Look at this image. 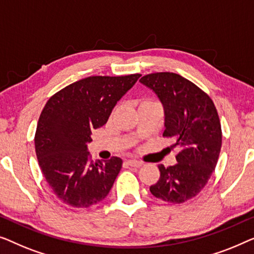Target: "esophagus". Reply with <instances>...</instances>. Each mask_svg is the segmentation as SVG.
<instances>
[{"mask_svg":"<svg viewBox=\"0 0 254 254\" xmlns=\"http://www.w3.org/2000/svg\"><path fill=\"white\" fill-rule=\"evenodd\" d=\"M126 163L130 167H141L142 166V162L137 161V160H127Z\"/></svg>","mask_w":254,"mask_h":254,"instance_id":"1","label":"esophagus"}]
</instances>
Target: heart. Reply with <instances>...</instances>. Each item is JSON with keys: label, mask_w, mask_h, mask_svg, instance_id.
Here are the masks:
<instances>
[{"label": "heart", "mask_w": 254, "mask_h": 254, "mask_svg": "<svg viewBox=\"0 0 254 254\" xmlns=\"http://www.w3.org/2000/svg\"><path fill=\"white\" fill-rule=\"evenodd\" d=\"M142 102H145V101H142Z\"/></svg>", "instance_id": "1"}]
</instances>
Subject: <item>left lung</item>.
Instances as JSON below:
<instances>
[{
    "label": "left lung",
    "mask_w": 254,
    "mask_h": 254,
    "mask_svg": "<svg viewBox=\"0 0 254 254\" xmlns=\"http://www.w3.org/2000/svg\"><path fill=\"white\" fill-rule=\"evenodd\" d=\"M139 81L162 103L163 135L181 146L177 163L160 164V178L149 191L163 201L182 203L202 190L215 169L222 145L219 115L212 99L180 74L149 73Z\"/></svg>",
    "instance_id": "8db88e82"
}]
</instances>
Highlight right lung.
Masks as SVG:
<instances>
[{
	"label": "right lung",
	"instance_id": "obj_1",
	"mask_svg": "<svg viewBox=\"0 0 254 254\" xmlns=\"http://www.w3.org/2000/svg\"><path fill=\"white\" fill-rule=\"evenodd\" d=\"M140 76L84 78L46 103L35 132V153L48 185L65 205L87 208L108 195L122 159L93 162L87 144L92 131L105 126L116 103Z\"/></svg>",
	"mask_w": 254,
	"mask_h": 254
}]
</instances>
